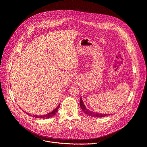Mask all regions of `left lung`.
Segmentation results:
<instances>
[{
	"instance_id": "8db88e82",
	"label": "left lung",
	"mask_w": 147,
	"mask_h": 147,
	"mask_svg": "<svg viewBox=\"0 0 147 147\" xmlns=\"http://www.w3.org/2000/svg\"><path fill=\"white\" fill-rule=\"evenodd\" d=\"M80 107H81V109L83 110V111L90 115V116L91 117H105L107 116V115H109V114H101V113H95V112H93L92 111H90L88 109H87V108L86 107L85 105L84 104L83 102V100L82 99V98L80 97Z\"/></svg>"
}]
</instances>
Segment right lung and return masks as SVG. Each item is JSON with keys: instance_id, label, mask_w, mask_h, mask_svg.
Returning a JSON list of instances; mask_svg holds the SVG:
<instances>
[{"instance_id": "right-lung-1", "label": "right lung", "mask_w": 147, "mask_h": 147, "mask_svg": "<svg viewBox=\"0 0 147 147\" xmlns=\"http://www.w3.org/2000/svg\"><path fill=\"white\" fill-rule=\"evenodd\" d=\"M59 104L58 105V107L56 108V109H55V110H53L52 111H51V113H49L48 114H46L42 115H34V114L32 115V114H29V113H27V112H25V113H26L27 114L30 115V116L34 117H35V118L46 119H49V118H51V117H53L54 115H55V114H56L57 112L58 111V109H59ZM22 111H23V110H22Z\"/></svg>"}]
</instances>
